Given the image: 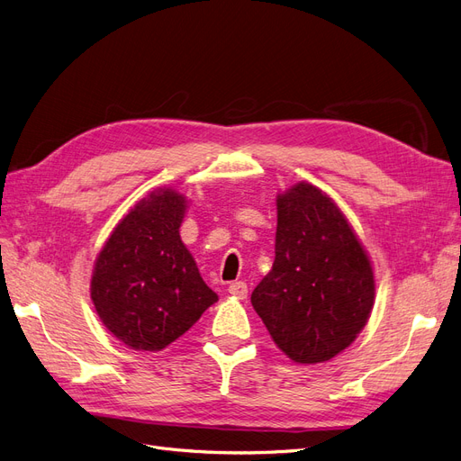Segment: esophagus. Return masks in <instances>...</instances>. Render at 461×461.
Here are the masks:
<instances>
[{"mask_svg": "<svg viewBox=\"0 0 461 461\" xmlns=\"http://www.w3.org/2000/svg\"><path fill=\"white\" fill-rule=\"evenodd\" d=\"M228 292L231 295H235L237 299H245L249 295V286H247V283H243V280H237V283H231L228 286Z\"/></svg>", "mask_w": 461, "mask_h": 461, "instance_id": "obj_1", "label": "esophagus"}]
</instances>
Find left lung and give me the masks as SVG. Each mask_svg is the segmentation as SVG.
Returning a JSON list of instances; mask_svg holds the SVG:
<instances>
[{
  "label": "left lung",
  "instance_id": "8db88e82",
  "mask_svg": "<svg viewBox=\"0 0 461 461\" xmlns=\"http://www.w3.org/2000/svg\"><path fill=\"white\" fill-rule=\"evenodd\" d=\"M252 307L297 364H322L364 330L375 302L369 258L333 199L299 183L276 199L273 269Z\"/></svg>",
  "mask_w": 461,
  "mask_h": 461
}]
</instances>
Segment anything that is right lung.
<instances>
[{"label":"right lung","mask_w":461,"mask_h":461,"mask_svg":"<svg viewBox=\"0 0 461 461\" xmlns=\"http://www.w3.org/2000/svg\"><path fill=\"white\" fill-rule=\"evenodd\" d=\"M185 211V195L152 192L120 220L95 259V311L133 350L166 348L218 302L178 235Z\"/></svg>","instance_id":"right-lung-1"}]
</instances>
